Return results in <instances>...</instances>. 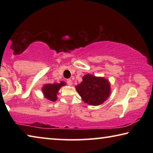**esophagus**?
I'll list each match as a JSON object with an SVG mask.
<instances>
[{"mask_svg":"<svg viewBox=\"0 0 153 153\" xmlns=\"http://www.w3.org/2000/svg\"><path fill=\"white\" fill-rule=\"evenodd\" d=\"M67 84L69 85V86H71L72 84H73V82H72V80L71 79H67Z\"/></svg>","mask_w":153,"mask_h":153,"instance_id":"esophagus-1","label":"esophagus"}]
</instances>
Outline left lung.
I'll return each instance as SVG.
<instances>
[{"instance_id":"1","label":"left lung","mask_w":153,"mask_h":153,"mask_svg":"<svg viewBox=\"0 0 153 153\" xmlns=\"http://www.w3.org/2000/svg\"><path fill=\"white\" fill-rule=\"evenodd\" d=\"M82 79L76 89L84 102L98 106L102 105L110 96V82L105 77L88 74L83 76Z\"/></svg>"}]
</instances>
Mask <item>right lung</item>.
<instances>
[{
    "label": "right lung",
    "mask_w": 153,
    "mask_h": 153,
    "mask_svg": "<svg viewBox=\"0 0 153 153\" xmlns=\"http://www.w3.org/2000/svg\"><path fill=\"white\" fill-rule=\"evenodd\" d=\"M66 84L65 82H61L59 84L54 83V84H46L42 88V94L45 98L51 101L55 102L57 99V94L59 90L62 86H65Z\"/></svg>",
    "instance_id": "obj_1"
}]
</instances>
